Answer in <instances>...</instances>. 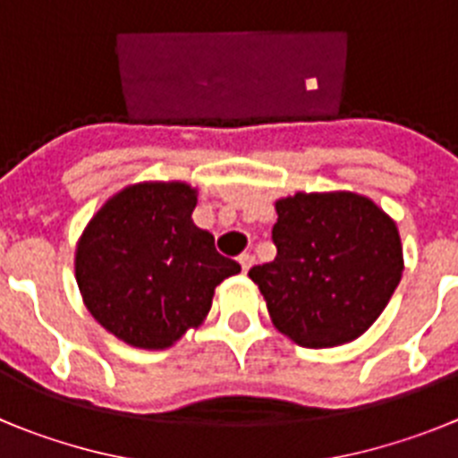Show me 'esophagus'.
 I'll return each mask as SVG.
<instances>
[{"mask_svg":"<svg viewBox=\"0 0 458 458\" xmlns=\"http://www.w3.org/2000/svg\"><path fill=\"white\" fill-rule=\"evenodd\" d=\"M238 264H241L242 273H248V270L252 268V264H254V257H252V254H250V252L241 254V257H238Z\"/></svg>","mask_w":458,"mask_h":458,"instance_id":"obj_1","label":"esophagus"}]
</instances>
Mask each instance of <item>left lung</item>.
<instances>
[{
    "mask_svg": "<svg viewBox=\"0 0 458 458\" xmlns=\"http://www.w3.org/2000/svg\"><path fill=\"white\" fill-rule=\"evenodd\" d=\"M277 257L254 266L273 326L307 349L349 344L369 330L403 273L399 229L355 192H295L275 201Z\"/></svg>",
    "mask_w": 458,
    "mask_h": 458,
    "instance_id": "8db88e82",
    "label": "left lung"
}]
</instances>
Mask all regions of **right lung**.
<instances>
[{
	"label": "right lung",
	"instance_id": "obj_1",
	"mask_svg": "<svg viewBox=\"0 0 458 458\" xmlns=\"http://www.w3.org/2000/svg\"><path fill=\"white\" fill-rule=\"evenodd\" d=\"M197 190L144 181L109 197L75 250L80 293L100 326L137 349L160 351L204 323L222 279L241 266L192 222Z\"/></svg>",
	"mask_w": 458,
	"mask_h": 458
}]
</instances>
